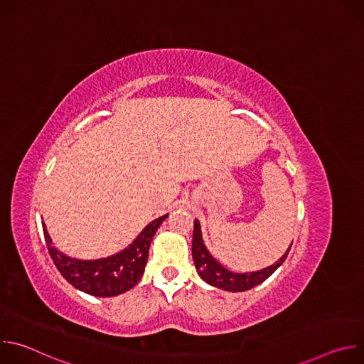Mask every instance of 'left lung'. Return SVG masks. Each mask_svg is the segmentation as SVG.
Here are the masks:
<instances>
[{
	"label": "left lung",
	"mask_w": 364,
	"mask_h": 364,
	"mask_svg": "<svg viewBox=\"0 0 364 364\" xmlns=\"http://www.w3.org/2000/svg\"><path fill=\"white\" fill-rule=\"evenodd\" d=\"M291 249V246H289ZM279 259V261L265 269L256 271V272H246V274H235L225 268L222 264H219L216 259L209 253V250L205 249L203 239H201V232H200V225L196 220L194 222V230H193V261L196 265V269L198 275L207 282L213 287H218L225 291H232V292H240V291H247L265 279H268L287 259L288 252Z\"/></svg>",
	"instance_id": "8db88e82"
}]
</instances>
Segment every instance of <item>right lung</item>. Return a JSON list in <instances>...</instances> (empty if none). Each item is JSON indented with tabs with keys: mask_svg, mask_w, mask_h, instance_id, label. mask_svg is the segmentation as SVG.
Wrapping results in <instances>:
<instances>
[{
	"mask_svg": "<svg viewBox=\"0 0 364 364\" xmlns=\"http://www.w3.org/2000/svg\"><path fill=\"white\" fill-rule=\"evenodd\" d=\"M168 215H164L151 222L129 247L105 259L96 261H80L69 257L59 252L44 228V240L48 253L62 277L75 288L95 295V296H114L119 295L138 284L141 279L149 252L151 240Z\"/></svg>",
	"mask_w": 364,
	"mask_h": 364,
	"instance_id": "1",
	"label": "right lung"
}]
</instances>
